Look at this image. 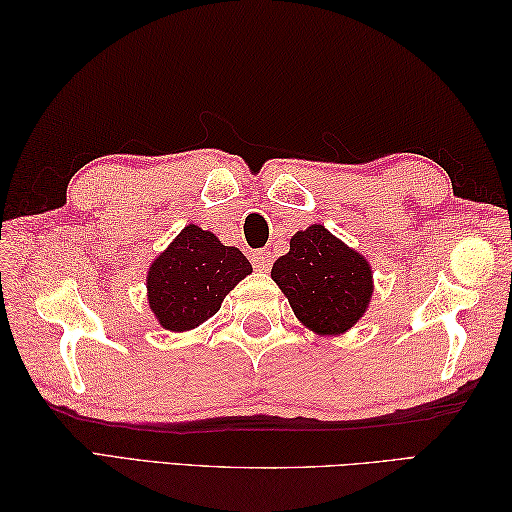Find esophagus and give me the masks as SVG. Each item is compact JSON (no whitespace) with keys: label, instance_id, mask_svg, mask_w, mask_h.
Masks as SVG:
<instances>
[{"label":"esophagus","instance_id":"1","mask_svg":"<svg viewBox=\"0 0 512 512\" xmlns=\"http://www.w3.org/2000/svg\"><path fill=\"white\" fill-rule=\"evenodd\" d=\"M253 264L259 273H268L270 266H273V255L268 250H257V253H253Z\"/></svg>","mask_w":512,"mask_h":512}]
</instances>
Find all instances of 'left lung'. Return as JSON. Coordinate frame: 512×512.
Returning <instances> with one entry per match:
<instances>
[{
	"label": "left lung",
	"mask_w": 512,
	"mask_h": 512,
	"mask_svg": "<svg viewBox=\"0 0 512 512\" xmlns=\"http://www.w3.org/2000/svg\"><path fill=\"white\" fill-rule=\"evenodd\" d=\"M270 277L299 323L319 336L352 330L374 295L372 264L323 224L292 235L290 250L273 264Z\"/></svg>",
	"instance_id": "left-lung-1"
}]
</instances>
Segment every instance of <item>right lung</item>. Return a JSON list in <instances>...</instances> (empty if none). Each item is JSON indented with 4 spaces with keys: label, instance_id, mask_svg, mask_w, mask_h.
Instances as JSON below:
<instances>
[{
    "label": "right lung",
    "instance_id": "obj_1",
    "mask_svg": "<svg viewBox=\"0 0 512 512\" xmlns=\"http://www.w3.org/2000/svg\"><path fill=\"white\" fill-rule=\"evenodd\" d=\"M250 273L253 266L242 250L224 246L198 224H187L147 270L149 310L169 332L195 330Z\"/></svg>",
    "mask_w": 512,
    "mask_h": 512
}]
</instances>
